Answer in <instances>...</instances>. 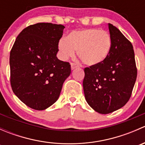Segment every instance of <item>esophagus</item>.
Listing matches in <instances>:
<instances>
[{
	"label": "esophagus",
	"instance_id": "obj_1",
	"mask_svg": "<svg viewBox=\"0 0 145 145\" xmlns=\"http://www.w3.org/2000/svg\"><path fill=\"white\" fill-rule=\"evenodd\" d=\"M78 67V64H76V63H74V62H71V69H74L75 68H76V67Z\"/></svg>",
	"mask_w": 145,
	"mask_h": 145
}]
</instances>
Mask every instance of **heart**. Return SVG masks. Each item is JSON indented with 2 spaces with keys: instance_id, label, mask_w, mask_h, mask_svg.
I'll return each mask as SVG.
<instances>
[{
  "instance_id": "obj_1",
  "label": "heart",
  "mask_w": 145,
  "mask_h": 145,
  "mask_svg": "<svg viewBox=\"0 0 145 145\" xmlns=\"http://www.w3.org/2000/svg\"><path fill=\"white\" fill-rule=\"evenodd\" d=\"M107 32L99 29H86L71 32L58 43L59 56L64 60L72 57L77 50L80 59L87 65H97L106 59L112 48Z\"/></svg>"
}]
</instances>
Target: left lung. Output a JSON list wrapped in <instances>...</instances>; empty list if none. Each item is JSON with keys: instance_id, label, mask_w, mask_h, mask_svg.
Returning <instances> with one entry per match:
<instances>
[{"instance_id": "8db88e82", "label": "left lung", "mask_w": 145, "mask_h": 145, "mask_svg": "<svg viewBox=\"0 0 145 145\" xmlns=\"http://www.w3.org/2000/svg\"><path fill=\"white\" fill-rule=\"evenodd\" d=\"M110 52L104 62L84 69L83 91L86 102L97 112L112 113L129 100L137 78L132 43L109 24Z\"/></svg>"}]
</instances>
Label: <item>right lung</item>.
<instances>
[{
  "label": "right lung",
  "instance_id": "right-lung-1",
  "mask_svg": "<svg viewBox=\"0 0 145 145\" xmlns=\"http://www.w3.org/2000/svg\"><path fill=\"white\" fill-rule=\"evenodd\" d=\"M64 27L37 23L23 29L10 54V84L23 103L43 110L59 98L71 65L57 59L58 43Z\"/></svg>",
  "mask_w": 145,
  "mask_h": 145
}]
</instances>
